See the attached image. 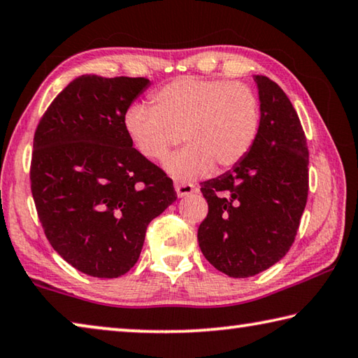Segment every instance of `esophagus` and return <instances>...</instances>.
<instances>
[{"label": "esophagus", "mask_w": 358, "mask_h": 358, "mask_svg": "<svg viewBox=\"0 0 358 358\" xmlns=\"http://www.w3.org/2000/svg\"><path fill=\"white\" fill-rule=\"evenodd\" d=\"M174 189H176V193H178V196H189L192 195V193H195L198 189L193 184H189V182H176L174 184Z\"/></svg>", "instance_id": "obj_1"}]
</instances>
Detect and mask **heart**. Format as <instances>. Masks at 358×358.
<instances>
[{"label":"heart","instance_id":"b5f03b06","mask_svg":"<svg viewBox=\"0 0 358 358\" xmlns=\"http://www.w3.org/2000/svg\"><path fill=\"white\" fill-rule=\"evenodd\" d=\"M260 103L241 82L178 78L152 96V108L133 104L125 114V131L141 155L162 162L182 143L179 154L166 162L176 179H196L241 163L260 131Z\"/></svg>","mask_w":358,"mask_h":358}]
</instances>
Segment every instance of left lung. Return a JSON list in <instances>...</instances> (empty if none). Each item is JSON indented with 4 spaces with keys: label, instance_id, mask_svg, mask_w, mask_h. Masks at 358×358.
Instances as JSON below:
<instances>
[{
    "label": "left lung",
    "instance_id": "8db88e82",
    "mask_svg": "<svg viewBox=\"0 0 358 358\" xmlns=\"http://www.w3.org/2000/svg\"><path fill=\"white\" fill-rule=\"evenodd\" d=\"M260 131L241 163L201 182L208 215L198 228L206 260L230 278H250L278 263L295 241L308 200L309 152L284 90L254 76Z\"/></svg>",
    "mask_w": 358,
    "mask_h": 358
}]
</instances>
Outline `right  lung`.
<instances>
[{
  "label": "right lung",
  "mask_w": 358,
  "mask_h": 358,
  "mask_svg": "<svg viewBox=\"0 0 358 358\" xmlns=\"http://www.w3.org/2000/svg\"><path fill=\"white\" fill-rule=\"evenodd\" d=\"M148 85L145 78L80 76L34 133L30 180L41 225L52 248L93 278L130 271L148 225L178 198L125 131L127 110Z\"/></svg>",
  "instance_id": "right-lung-1"
}]
</instances>
